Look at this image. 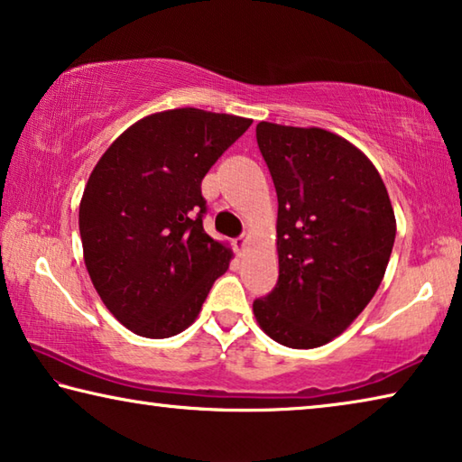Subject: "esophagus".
<instances>
[{
    "label": "esophagus",
    "mask_w": 462,
    "mask_h": 462,
    "mask_svg": "<svg viewBox=\"0 0 462 462\" xmlns=\"http://www.w3.org/2000/svg\"><path fill=\"white\" fill-rule=\"evenodd\" d=\"M245 241H247V236H245V233H244V236H239V237L236 239V249H237L239 254L244 252V247H245Z\"/></svg>",
    "instance_id": "1"
}]
</instances>
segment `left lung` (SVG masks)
<instances>
[{"label": "left lung", "mask_w": 462, "mask_h": 462, "mask_svg": "<svg viewBox=\"0 0 462 462\" xmlns=\"http://www.w3.org/2000/svg\"><path fill=\"white\" fill-rule=\"evenodd\" d=\"M278 196V282L254 300L260 328L317 347L362 313L387 270L395 213L368 157L323 128L255 126Z\"/></svg>", "instance_id": "8db88e82"}]
</instances>
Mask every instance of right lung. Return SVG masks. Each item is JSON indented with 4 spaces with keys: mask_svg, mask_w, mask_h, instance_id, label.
<instances>
[{
    "mask_svg": "<svg viewBox=\"0 0 462 462\" xmlns=\"http://www.w3.org/2000/svg\"><path fill=\"white\" fill-rule=\"evenodd\" d=\"M252 120L178 108L134 123L96 163L79 204L83 260L97 294L137 336L190 325L231 249L204 231L200 184Z\"/></svg>",
    "mask_w": 462,
    "mask_h": 462,
    "instance_id": "obj_1",
    "label": "right lung"
}]
</instances>
